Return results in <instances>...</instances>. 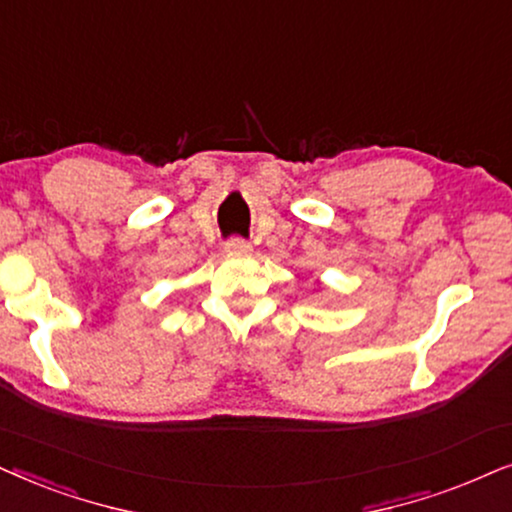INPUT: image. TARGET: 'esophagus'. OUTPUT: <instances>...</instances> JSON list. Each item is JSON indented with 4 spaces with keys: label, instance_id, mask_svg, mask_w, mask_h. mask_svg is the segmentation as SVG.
Wrapping results in <instances>:
<instances>
[{
    "label": "esophagus",
    "instance_id": "34e87169",
    "mask_svg": "<svg viewBox=\"0 0 512 512\" xmlns=\"http://www.w3.org/2000/svg\"><path fill=\"white\" fill-rule=\"evenodd\" d=\"M224 250L231 252V255H243V252L252 250V245L248 241H243V238H229V241L224 243Z\"/></svg>",
    "mask_w": 512,
    "mask_h": 512
}]
</instances>
